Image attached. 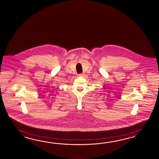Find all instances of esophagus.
<instances>
[{"mask_svg": "<svg viewBox=\"0 0 159 159\" xmlns=\"http://www.w3.org/2000/svg\"><path fill=\"white\" fill-rule=\"evenodd\" d=\"M83 75V74H80V75H78V76H82Z\"/></svg>", "mask_w": 159, "mask_h": 159, "instance_id": "1", "label": "esophagus"}]
</instances>
